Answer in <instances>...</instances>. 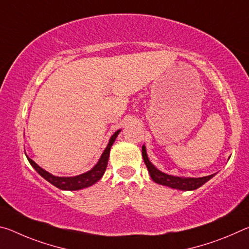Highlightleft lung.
Returning a JSON list of instances; mask_svg holds the SVG:
<instances>
[{
    "mask_svg": "<svg viewBox=\"0 0 249 249\" xmlns=\"http://www.w3.org/2000/svg\"><path fill=\"white\" fill-rule=\"evenodd\" d=\"M142 159L146 163L147 169H148L149 175L156 183L167 185L172 189H177V190H183V191H192L196 189L200 188L201 185H203L205 182L213 178L215 175H210L206 177H202V178H183V177H176L171 175H167L165 172L158 170L153 163L149 161L148 156L146 153V147L145 145L142 147Z\"/></svg>",
    "mask_w": 249,
    "mask_h": 249,
    "instance_id": "1",
    "label": "left lung"
}]
</instances>
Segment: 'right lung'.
I'll return each instance as SVG.
<instances>
[{"mask_svg":"<svg viewBox=\"0 0 249 249\" xmlns=\"http://www.w3.org/2000/svg\"><path fill=\"white\" fill-rule=\"evenodd\" d=\"M120 132H121V129L116 130V132L112 135L111 138H109L107 148L104 149L103 154L101 155V158L99 159L98 163H96V165L92 168L91 170L84 172V174L79 175V176H74V177L53 176L52 174H49L48 171L44 170L41 167H39L35 161H34V160L27 157L26 154L25 155H26L28 161L33 166L34 169L38 172V174L43 177L44 179L47 180L48 182L54 185V187L59 188L60 190H68V191L81 190V189L88 188V187H90V185L94 184L95 182H98V181L102 178V176L104 175L105 170H107L108 156H109V149H111L113 142H115L117 135L120 134Z\"/></svg>","mask_w":249,"mask_h":249,"instance_id":"add662e5","label":"right lung"}]
</instances>
